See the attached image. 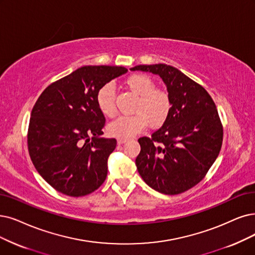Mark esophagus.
Returning a JSON list of instances; mask_svg holds the SVG:
<instances>
[{"label":"esophagus","instance_id":"34e87169","mask_svg":"<svg viewBox=\"0 0 255 255\" xmlns=\"http://www.w3.org/2000/svg\"><path fill=\"white\" fill-rule=\"evenodd\" d=\"M126 142H128V139H126V138H117L118 144H124V143H126Z\"/></svg>","mask_w":255,"mask_h":255}]
</instances>
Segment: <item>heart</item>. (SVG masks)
<instances>
[{
    "label": "heart",
    "mask_w": 255,
    "mask_h": 255,
    "mask_svg": "<svg viewBox=\"0 0 255 255\" xmlns=\"http://www.w3.org/2000/svg\"><path fill=\"white\" fill-rule=\"evenodd\" d=\"M124 84L131 92L139 95L133 112L135 114L121 116L108 127L110 135L117 138H129L143 130L147 125L158 128L168 119L172 101L167 90L155 87V81L146 74L135 73L128 76ZM96 106L101 114L112 118L116 115L115 90L111 84L101 86L95 96Z\"/></svg>",
    "instance_id": "heart-1"
}]
</instances>
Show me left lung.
<instances>
[{
  "label": "left lung",
  "instance_id": "8db88e82",
  "mask_svg": "<svg viewBox=\"0 0 255 255\" xmlns=\"http://www.w3.org/2000/svg\"><path fill=\"white\" fill-rule=\"evenodd\" d=\"M130 70L159 75L172 101L165 124L150 138L138 139V172L155 190L179 195L204 179L219 156L223 126L216 104L201 85L171 66L140 65Z\"/></svg>",
  "mask_w": 255,
  "mask_h": 255
}]
</instances>
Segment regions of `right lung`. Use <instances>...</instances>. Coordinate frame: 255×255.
I'll list each match as a JSON object with an SVG mask.
<instances>
[{
    "mask_svg": "<svg viewBox=\"0 0 255 255\" xmlns=\"http://www.w3.org/2000/svg\"><path fill=\"white\" fill-rule=\"evenodd\" d=\"M127 71L81 67L49 85L37 98L28 127V151L38 174L57 191L83 197L105 182L117 141L101 137L106 118L95 96L101 86Z\"/></svg>",
    "mask_w": 255,
    "mask_h": 255,
    "instance_id": "add662e5",
    "label": "right lung"
}]
</instances>
